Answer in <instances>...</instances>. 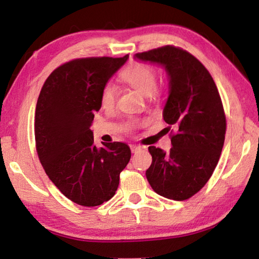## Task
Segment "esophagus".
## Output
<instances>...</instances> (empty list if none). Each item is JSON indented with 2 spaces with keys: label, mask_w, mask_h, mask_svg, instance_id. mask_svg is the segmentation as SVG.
<instances>
[{
  "label": "esophagus",
  "mask_w": 259,
  "mask_h": 259,
  "mask_svg": "<svg viewBox=\"0 0 259 259\" xmlns=\"http://www.w3.org/2000/svg\"><path fill=\"white\" fill-rule=\"evenodd\" d=\"M140 146H136V145H130V150H131V152L133 153H136L137 151H139L140 150Z\"/></svg>",
  "instance_id": "1"
}]
</instances>
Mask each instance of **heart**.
<instances>
[{
	"label": "heart",
	"mask_w": 259,
	"mask_h": 259,
	"mask_svg": "<svg viewBox=\"0 0 259 259\" xmlns=\"http://www.w3.org/2000/svg\"><path fill=\"white\" fill-rule=\"evenodd\" d=\"M121 78L130 87L139 91L140 94L147 96L151 100H155L160 96V89L157 87V74L155 68L142 61H136L129 65L121 73ZM117 96V88L113 82L105 83L102 93H100V102L104 107H112L115 104ZM137 125L136 122H129L126 130H133Z\"/></svg>",
	"instance_id": "obj_1"
}]
</instances>
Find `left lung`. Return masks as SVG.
Instances as JSON below:
<instances>
[{
	"label": "left lung",
	"mask_w": 259,
	"mask_h": 259,
	"mask_svg": "<svg viewBox=\"0 0 259 259\" xmlns=\"http://www.w3.org/2000/svg\"><path fill=\"white\" fill-rule=\"evenodd\" d=\"M136 58L163 65L168 72L169 97L163 119L169 124L172 147L166 153L150 146L152 164L146 178L164 198H192L211 177L221 157L226 116L212 76L190 52L164 46L136 54Z\"/></svg>",
	"instance_id": "obj_1"
}]
</instances>
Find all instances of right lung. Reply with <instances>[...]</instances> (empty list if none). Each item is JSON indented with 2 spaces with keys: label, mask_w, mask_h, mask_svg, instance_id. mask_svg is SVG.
Segmentation results:
<instances>
[{
  "label": "right lung",
  "mask_w": 259,
  "mask_h": 259,
  "mask_svg": "<svg viewBox=\"0 0 259 259\" xmlns=\"http://www.w3.org/2000/svg\"><path fill=\"white\" fill-rule=\"evenodd\" d=\"M126 59L128 55L66 61L48 76L38 96L34 122L38 159L57 188L83 207L113 198L131 157L124 143L97 148L90 130L104 84Z\"/></svg>",
  "instance_id": "obj_1"
}]
</instances>
